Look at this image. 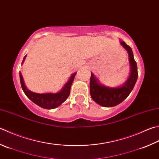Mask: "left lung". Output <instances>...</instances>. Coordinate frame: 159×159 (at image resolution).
Here are the masks:
<instances>
[{"label":"left lung","instance_id":"1","mask_svg":"<svg viewBox=\"0 0 159 159\" xmlns=\"http://www.w3.org/2000/svg\"><path fill=\"white\" fill-rule=\"evenodd\" d=\"M120 43L129 55L130 75L126 82L118 87H109L102 84L93 73H91L90 80L91 96L95 102L104 107H115L125 100L133 90L138 79L137 64L134 60L132 50L125 41H120Z\"/></svg>","mask_w":159,"mask_h":159}]
</instances>
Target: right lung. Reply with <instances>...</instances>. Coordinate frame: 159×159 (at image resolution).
Masks as SVG:
<instances>
[{
    "instance_id": "right-lung-1",
    "label": "right lung",
    "mask_w": 159,
    "mask_h": 159,
    "mask_svg": "<svg viewBox=\"0 0 159 159\" xmlns=\"http://www.w3.org/2000/svg\"><path fill=\"white\" fill-rule=\"evenodd\" d=\"M25 57L26 55L24 57L22 64H23L24 61H25ZM76 73H74L73 74H72L70 79L65 84V85L63 86V88L59 92L55 93H37L30 91L26 87L23 78L22 74L20 72H19V76L22 89L26 95V96L34 104L41 108L46 109H52L60 106L63 102H64L68 97L69 96L72 83L73 82L75 77L76 75Z\"/></svg>"
}]
</instances>
